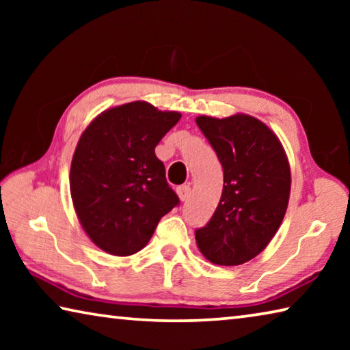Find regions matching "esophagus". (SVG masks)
<instances>
[{
	"mask_svg": "<svg viewBox=\"0 0 350 350\" xmlns=\"http://www.w3.org/2000/svg\"><path fill=\"white\" fill-rule=\"evenodd\" d=\"M189 194H191V188H189V185H180L177 188V196H179L182 202H185V200L189 198Z\"/></svg>",
	"mask_w": 350,
	"mask_h": 350,
	"instance_id": "34e87169",
	"label": "esophagus"
}]
</instances>
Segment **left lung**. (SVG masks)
Wrapping results in <instances>:
<instances>
[{"instance_id": "left-lung-1", "label": "left lung", "mask_w": 350, "mask_h": 350, "mask_svg": "<svg viewBox=\"0 0 350 350\" xmlns=\"http://www.w3.org/2000/svg\"><path fill=\"white\" fill-rule=\"evenodd\" d=\"M196 123L224 170L221 200L196 230V244L213 264L241 265L269 245L286 215L288 159L276 134L248 114L199 116Z\"/></svg>"}]
</instances>
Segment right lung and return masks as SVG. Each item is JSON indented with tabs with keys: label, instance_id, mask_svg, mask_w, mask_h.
<instances>
[{
	"label": "right lung",
	"instance_id": "right-lung-1",
	"mask_svg": "<svg viewBox=\"0 0 350 350\" xmlns=\"http://www.w3.org/2000/svg\"><path fill=\"white\" fill-rule=\"evenodd\" d=\"M180 117L131 102L103 111L83 131L70 163V198L83 230L103 252L137 253L179 204L154 148Z\"/></svg>",
	"mask_w": 350,
	"mask_h": 350
}]
</instances>
